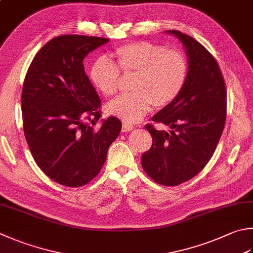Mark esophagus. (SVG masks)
<instances>
[{"mask_svg": "<svg viewBox=\"0 0 253 253\" xmlns=\"http://www.w3.org/2000/svg\"><path fill=\"white\" fill-rule=\"evenodd\" d=\"M133 128H134V126H133L132 125H130V123H123L122 125V132H130L132 131Z\"/></svg>", "mask_w": 253, "mask_h": 253, "instance_id": "esophagus-1", "label": "esophagus"}]
</instances>
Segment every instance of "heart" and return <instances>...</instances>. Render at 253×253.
Returning a JSON list of instances; mask_svg holds the SVG:
<instances>
[{"instance_id": "obj_1", "label": "heart", "mask_w": 253, "mask_h": 253, "mask_svg": "<svg viewBox=\"0 0 253 253\" xmlns=\"http://www.w3.org/2000/svg\"><path fill=\"white\" fill-rule=\"evenodd\" d=\"M110 60L99 57L89 69V78L98 91L110 97L117 92L118 68L125 74H135L132 90L108 103L107 111L126 122H136L152 106L164 108L182 92L188 75L183 54L169 50L150 42H133L119 46L110 54Z\"/></svg>"}]
</instances>
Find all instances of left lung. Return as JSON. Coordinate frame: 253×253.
Masks as SVG:
<instances>
[{
    "instance_id": "1",
    "label": "left lung",
    "mask_w": 253,
    "mask_h": 253,
    "mask_svg": "<svg viewBox=\"0 0 253 253\" xmlns=\"http://www.w3.org/2000/svg\"><path fill=\"white\" fill-rule=\"evenodd\" d=\"M165 33L183 44L188 75L179 96L152 117L169 130L145 126L153 144L141 163L156 183L176 186L196 176L211 159L225 127L227 92L217 61L201 42L179 31Z\"/></svg>"
}]
</instances>
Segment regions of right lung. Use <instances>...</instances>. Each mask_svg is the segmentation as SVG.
<instances>
[{
  "label": "right lung",
  "instance_id": "right-lung-1",
  "mask_svg": "<svg viewBox=\"0 0 253 253\" xmlns=\"http://www.w3.org/2000/svg\"><path fill=\"white\" fill-rule=\"evenodd\" d=\"M108 38L61 35L42 47L28 68L22 91L24 134L36 164L60 185L80 187L107 160L122 123L109 117L98 128L100 98L84 73L89 52Z\"/></svg>",
  "mask_w": 253,
  "mask_h": 253
}]
</instances>
